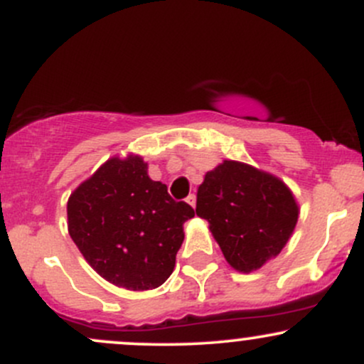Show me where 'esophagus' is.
<instances>
[{
  "mask_svg": "<svg viewBox=\"0 0 364 364\" xmlns=\"http://www.w3.org/2000/svg\"><path fill=\"white\" fill-rule=\"evenodd\" d=\"M186 202H188V203H190V205L195 208V205H196V195H195V193H190V195H188Z\"/></svg>",
  "mask_w": 364,
  "mask_h": 364,
  "instance_id": "1",
  "label": "esophagus"
}]
</instances>
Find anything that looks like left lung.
<instances>
[{"label": "left lung", "instance_id": "left-lung-1", "mask_svg": "<svg viewBox=\"0 0 364 364\" xmlns=\"http://www.w3.org/2000/svg\"><path fill=\"white\" fill-rule=\"evenodd\" d=\"M298 214L281 179L236 161L208 171L196 193V215L208 220L225 260L240 272H253L281 253Z\"/></svg>", "mask_w": 364, "mask_h": 364}]
</instances>
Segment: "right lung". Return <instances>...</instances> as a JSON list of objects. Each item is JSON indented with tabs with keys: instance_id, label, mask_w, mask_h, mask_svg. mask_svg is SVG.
Returning a JSON list of instances; mask_svg holds the SVG:
<instances>
[{
	"instance_id": "obj_1",
	"label": "right lung",
	"mask_w": 364,
	"mask_h": 364,
	"mask_svg": "<svg viewBox=\"0 0 364 364\" xmlns=\"http://www.w3.org/2000/svg\"><path fill=\"white\" fill-rule=\"evenodd\" d=\"M195 217L140 157L109 159L68 200V231L92 269L129 291L156 289L173 274L183 224Z\"/></svg>"
}]
</instances>
